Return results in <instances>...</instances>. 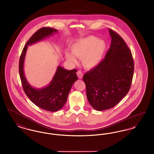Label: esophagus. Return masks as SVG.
<instances>
[{"mask_svg":"<svg viewBox=\"0 0 154 154\" xmlns=\"http://www.w3.org/2000/svg\"><path fill=\"white\" fill-rule=\"evenodd\" d=\"M77 74L78 77H79L80 79H82V77H83V73H82L81 71L77 72Z\"/></svg>","mask_w":154,"mask_h":154,"instance_id":"1","label":"esophagus"}]
</instances>
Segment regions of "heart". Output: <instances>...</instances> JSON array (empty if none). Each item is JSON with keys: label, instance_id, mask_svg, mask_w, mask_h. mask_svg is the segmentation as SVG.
<instances>
[{"label": "heart", "instance_id": "heart-1", "mask_svg": "<svg viewBox=\"0 0 154 154\" xmlns=\"http://www.w3.org/2000/svg\"><path fill=\"white\" fill-rule=\"evenodd\" d=\"M107 47V45L104 40L98 39L94 36H89L80 38L72 44V53L65 51V57L72 63L77 62L75 56L81 59L82 66L91 69L98 66L102 61Z\"/></svg>", "mask_w": 154, "mask_h": 154}]
</instances>
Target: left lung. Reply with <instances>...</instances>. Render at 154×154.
<instances>
[{"label":"left lung","instance_id":"left-lung-1","mask_svg":"<svg viewBox=\"0 0 154 154\" xmlns=\"http://www.w3.org/2000/svg\"><path fill=\"white\" fill-rule=\"evenodd\" d=\"M109 32L111 42L106 57L83 77L88 102L97 111L112 108L127 95L134 72L129 47L116 32Z\"/></svg>","mask_w":154,"mask_h":154}]
</instances>
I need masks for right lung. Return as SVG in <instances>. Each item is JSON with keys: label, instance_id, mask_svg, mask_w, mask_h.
<instances>
[{"label": "right lung", "instance_id": "add662e5", "mask_svg": "<svg viewBox=\"0 0 154 154\" xmlns=\"http://www.w3.org/2000/svg\"><path fill=\"white\" fill-rule=\"evenodd\" d=\"M57 32V30L51 28H42L38 30L25 44L19 62V72L25 93L37 107L51 112L61 109L66 103L73 84L78 80L76 74L77 70L76 69L68 70L62 66H58L48 85L43 88H35L31 86L26 80L23 67L28 46L42 41Z\"/></svg>", "mask_w": 154, "mask_h": 154}]
</instances>
